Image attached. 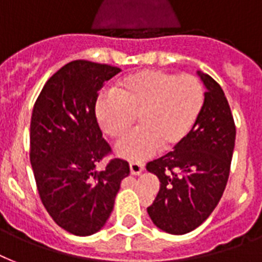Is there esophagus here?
<instances>
[{"label":"esophagus","mask_w":262,"mask_h":262,"mask_svg":"<svg viewBox=\"0 0 262 262\" xmlns=\"http://www.w3.org/2000/svg\"><path fill=\"white\" fill-rule=\"evenodd\" d=\"M129 167H130L132 174L135 175H139L144 171V163H141V162H130Z\"/></svg>","instance_id":"obj_1"}]
</instances>
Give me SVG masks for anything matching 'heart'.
<instances>
[{
  "label": "heart",
  "instance_id": "obj_1",
  "mask_svg": "<svg viewBox=\"0 0 262 262\" xmlns=\"http://www.w3.org/2000/svg\"><path fill=\"white\" fill-rule=\"evenodd\" d=\"M203 84L190 75L147 69L119 80L111 95L99 99L95 114L104 135L121 141L135 118L139 130L117 147L129 160H141L158 149L170 151L190 133L203 110Z\"/></svg>",
  "mask_w": 262,
  "mask_h": 262
}]
</instances>
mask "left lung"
Instances as JSON below:
<instances>
[{
    "label": "left lung",
    "mask_w": 262,
    "mask_h": 262,
    "mask_svg": "<svg viewBox=\"0 0 262 262\" xmlns=\"http://www.w3.org/2000/svg\"><path fill=\"white\" fill-rule=\"evenodd\" d=\"M197 75L207 88L197 122L174 151L147 164L160 181L148 215L174 235L193 231L219 204L235 145V123L223 90L207 73Z\"/></svg>",
    "instance_id": "left-lung-1"
}]
</instances>
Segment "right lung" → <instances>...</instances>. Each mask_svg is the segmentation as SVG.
<instances>
[{
	"mask_svg": "<svg viewBox=\"0 0 262 262\" xmlns=\"http://www.w3.org/2000/svg\"><path fill=\"white\" fill-rule=\"evenodd\" d=\"M121 69L84 59L72 61L47 80L34 104L30 160L43 205L55 223L73 235L87 236L106 224L126 160L114 158L96 121L95 104L103 84Z\"/></svg>",
	"mask_w": 262,
	"mask_h": 262,
	"instance_id": "obj_1",
	"label": "right lung"
}]
</instances>
